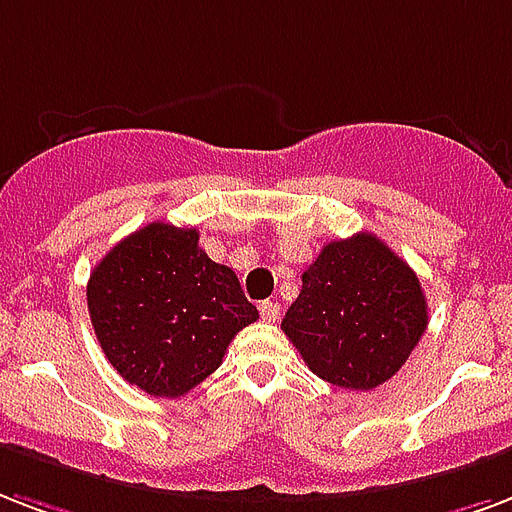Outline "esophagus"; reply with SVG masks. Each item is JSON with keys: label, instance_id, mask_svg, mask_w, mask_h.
<instances>
[{"label": "esophagus", "instance_id": "obj_1", "mask_svg": "<svg viewBox=\"0 0 512 512\" xmlns=\"http://www.w3.org/2000/svg\"><path fill=\"white\" fill-rule=\"evenodd\" d=\"M279 303H273V300H263L260 303V317L265 319V322H279Z\"/></svg>", "mask_w": 512, "mask_h": 512}]
</instances>
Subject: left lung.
<instances>
[{"label":"left lung","mask_w":512,"mask_h":512,"mask_svg":"<svg viewBox=\"0 0 512 512\" xmlns=\"http://www.w3.org/2000/svg\"><path fill=\"white\" fill-rule=\"evenodd\" d=\"M300 279L282 330L327 384L376 389L427 330L419 276L373 233L330 241Z\"/></svg>","instance_id":"8db88e82"}]
</instances>
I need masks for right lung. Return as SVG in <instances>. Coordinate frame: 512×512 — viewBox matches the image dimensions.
<instances>
[{"mask_svg": "<svg viewBox=\"0 0 512 512\" xmlns=\"http://www.w3.org/2000/svg\"><path fill=\"white\" fill-rule=\"evenodd\" d=\"M88 311L112 368L152 397H182L257 322L239 276L198 247V230L150 222L88 279Z\"/></svg>", "mask_w": 512, "mask_h": 512, "instance_id": "obj_1", "label": "right lung"}]
</instances>
